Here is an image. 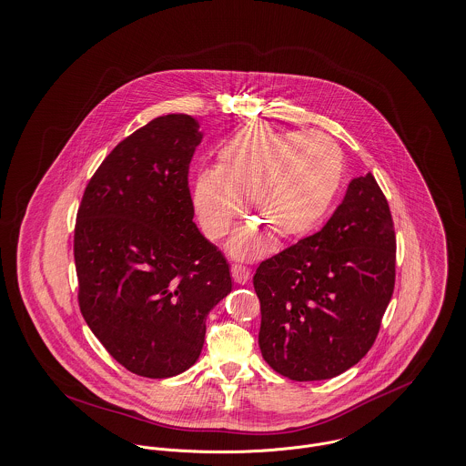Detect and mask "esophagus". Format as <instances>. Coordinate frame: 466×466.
Masks as SVG:
<instances>
[{
    "label": "esophagus",
    "mask_w": 466,
    "mask_h": 466,
    "mask_svg": "<svg viewBox=\"0 0 466 466\" xmlns=\"http://www.w3.org/2000/svg\"><path fill=\"white\" fill-rule=\"evenodd\" d=\"M230 273H232L234 282H238V284H247V282L250 280V277H252L250 269L245 268V266H241V264H232Z\"/></svg>",
    "instance_id": "esophagus-1"
}]
</instances>
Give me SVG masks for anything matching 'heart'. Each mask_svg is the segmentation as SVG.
<instances>
[{
  "instance_id": "1",
  "label": "heart",
  "mask_w": 466,
  "mask_h": 466,
  "mask_svg": "<svg viewBox=\"0 0 466 466\" xmlns=\"http://www.w3.org/2000/svg\"><path fill=\"white\" fill-rule=\"evenodd\" d=\"M343 154L321 132H284L250 123L225 139L216 169H200L191 184V202L204 234L218 239L245 208L248 218L232 236L234 258L268 252L269 234L279 241L310 230L332 206L343 182Z\"/></svg>"
}]
</instances>
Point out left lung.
I'll list each match as a JSON object with an SVG mask.
<instances>
[{
  "label": "left lung",
  "mask_w": 466,
  "mask_h": 466,
  "mask_svg": "<svg viewBox=\"0 0 466 466\" xmlns=\"http://www.w3.org/2000/svg\"><path fill=\"white\" fill-rule=\"evenodd\" d=\"M395 228L371 173L323 228L258 264V347L291 380L332 379L371 349L395 288Z\"/></svg>",
  "instance_id": "obj_1"
}]
</instances>
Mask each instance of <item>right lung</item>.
Masks as SVG:
<instances>
[{"label":"right lung","mask_w":466,"mask_h":466,"mask_svg":"<svg viewBox=\"0 0 466 466\" xmlns=\"http://www.w3.org/2000/svg\"><path fill=\"white\" fill-rule=\"evenodd\" d=\"M202 139L187 114L156 117L108 154L76 214L80 310L105 350L141 377L193 366L208 312L232 291L227 258L193 221L187 175Z\"/></svg>","instance_id":"add662e5"}]
</instances>
